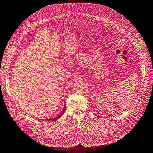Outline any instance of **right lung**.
<instances>
[{
  "label": "right lung",
  "instance_id": "right-lung-1",
  "mask_svg": "<svg viewBox=\"0 0 153 153\" xmlns=\"http://www.w3.org/2000/svg\"><path fill=\"white\" fill-rule=\"evenodd\" d=\"M65 108H66V105H65V103L64 102V108H63L62 111H61L58 115H57L56 117H53V118H52V119H47V120L54 121V120H56L59 119V118L63 115V114L64 113V111H65ZM42 120H43V119H42ZM45 120H46V119H45Z\"/></svg>",
  "mask_w": 153,
  "mask_h": 153
}]
</instances>
